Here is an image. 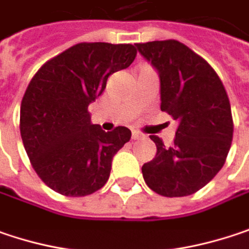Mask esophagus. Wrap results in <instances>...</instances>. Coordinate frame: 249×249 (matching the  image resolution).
Instances as JSON below:
<instances>
[{"label": "esophagus", "mask_w": 249, "mask_h": 249, "mask_svg": "<svg viewBox=\"0 0 249 249\" xmlns=\"http://www.w3.org/2000/svg\"><path fill=\"white\" fill-rule=\"evenodd\" d=\"M140 137H142V134L139 133V132H133V133H132V139H133V140H137V139H140Z\"/></svg>", "instance_id": "34e87169"}]
</instances>
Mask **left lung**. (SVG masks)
<instances>
[{"label": "left lung", "mask_w": 249, "mask_h": 249, "mask_svg": "<svg viewBox=\"0 0 249 249\" xmlns=\"http://www.w3.org/2000/svg\"><path fill=\"white\" fill-rule=\"evenodd\" d=\"M136 46L159 71L161 112L178 123L170 147L150 136L157 153L143 164V178L163 197L194 194L222 169L231 147L234 122L227 90L211 65L176 39Z\"/></svg>", "instance_id": "left-lung-1"}]
</instances>
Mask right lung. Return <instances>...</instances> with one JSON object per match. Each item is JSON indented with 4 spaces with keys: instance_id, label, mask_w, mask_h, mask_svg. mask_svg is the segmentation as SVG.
<instances>
[{
    "instance_id": "obj_1",
    "label": "right lung",
    "mask_w": 249,
    "mask_h": 249,
    "mask_svg": "<svg viewBox=\"0 0 249 249\" xmlns=\"http://www.w3.org/2000/svg\"><path fill=\"white\" fill-rule=\"evenodd\" d=\"M136 55L132 44L80 42L46 61L31 79L19 130L32 167L53 191L83 197L106 184L112 159L132 132L117 126L106 133L90 123L88 107Z\"/></svg>"
}]
</instances>
